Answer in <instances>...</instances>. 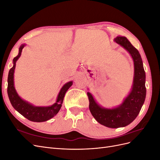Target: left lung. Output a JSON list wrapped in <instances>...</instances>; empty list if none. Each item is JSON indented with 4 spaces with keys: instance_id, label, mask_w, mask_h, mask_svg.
I'll return each instance as SVG.
<instances>
[{
    "instance_id": "left-lung-1",
    "label": "left lung",
    "mask_w": 160,
    "mask_h": 160,
    "mask_svg": "<svg viewBox=\"0 0 160 160\" xmlns=\"http://www.w3.org/2000/svg\"><path fill=\"white\" fill-rule=\"evenodd\" d=\"M114 41L123 47L132 57L134 65L133 85L123 102L113 108H106L99 105L93 96L88 92L89 110L100 124L110 128L125 127L137 118L146 96V72L139 51L125 37L118 36Z\"/></svg>"
}]
</instances>
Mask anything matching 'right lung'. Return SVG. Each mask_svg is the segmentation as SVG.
I'll return each instance as SVG.
<instances>
[{"mask_svg": "<svg viewBox=\"0 0 160 160\" xmlns=\"http://www.w3.org/2000/svg\"><path fill=\"white\" fill-rule=\"evenodd\" d=\"M26 44H22L19 47L18 54L13 59V66L8 72V88L7 93L9 100L14 109L17 110L19 113L26 118L27 119L34 122H43L49 120L56 115L59 112L66 92L72 85V81L67 82L62 87L59 94H58L56 102L50 106H35L28 101L22 99L18 95L14 88V73L15 69L16 62L20 58L22 49Z\"/></svg>", "mask_w": 160, "mask_h": 160, "instance_id": "add662e5", "label": "right lung"}]
</instances>
